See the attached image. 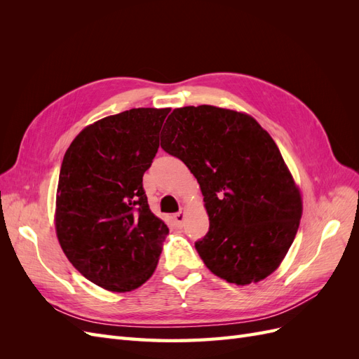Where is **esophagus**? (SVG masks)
<instances>
[{
    "label": "esophagus",
    "mask_w": 359,
    "mask_h": 359,
    "mask_svg": "<svg viewBox=\"0 0 359 359\" xmlns=\"http://www.w3.org/2000/svg\"><path fill=\"white\" fill-rule=\"evenodd\" d=\"M173 220H175V223H177L178 227H181V226H182V222H184V212H182V211L177 212L175 215H173Z\"/></svg>",
    "instance_id": "34e87169"
}]
</instances>
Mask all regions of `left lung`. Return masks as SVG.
Listing matches in <instances>:
<instances>
[{"label": "left lung", "mask_w": 359, "mask_h": 359, "mask_svg": "<svg viewBox=\"0 0 359 359\" xmlns=\"http://www.w3.org/2000/svg\"><path fill=\"white\" fill-rule=\"evenodd\" d=\"M160 145L201 186L210 231L194 247L206 268L241 286L274 273L295 240L302 202L266 130L241 112L186 106L166 119Z\"/></svg>", "instance_id": "8db88e82"}]
</instances>
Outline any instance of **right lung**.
Masks as SVG:
<instances>
[{
    "mask_svg": "<svg viewBox=\"0 0 359 359\" xmlns=\"http://www.w3.org/2000/svg\"><path fill=\"white\" fill-rule=\"evenodd\" d=\"M169 112L139 107L106 116L74 137L61 163L58 241L85 278L111 292H130L153 276L169 232L142 184Z\"/></svg>",
    "mask_w": 359,
    "mask_h": 359,
    "instance_id": "right-lung-1",
    "label": "right lung"
}]
</instances>
